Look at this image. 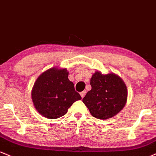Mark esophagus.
<instances>
[{
    "mask_svg": "<svg viewBox=\"0 0 156 156\" xmlns=\"http://www.w3.org/2000/svg\"><path fill=\"white\" fill-rule=\"evenodd\" d=\"M86 91H81V92L80 93V96H81L82 98H83L84 96H85V95H86Z\"/></svg>",
    "mask_w": 156,
    "mask_h": 156,
    "instance_id": "esophagus-1",
    "label": "esophagus"
}]
</instances>
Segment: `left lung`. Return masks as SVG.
Returning a JSON list of instances; mask_svg holds the SVG:
<instances>
[{
    "mask_svg": "<svg viewBox=\"0 0 156 156\" xmlns=\"http://www.w3.org/2000/svg\"><path fill=\"white\" fill-rule=\"evenodd\" d=\"M91 89L83 102L94 118L105 120L113 117L125 106L127 89L123 80L114 73L96 72L91 78Z\"/></svg>",
    "mask_w": 156,
    "mask_h": 156,
    "instance_id": "1",
    "label": "left lung"
}]
</instances>
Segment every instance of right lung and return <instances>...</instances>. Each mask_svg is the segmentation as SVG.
<instances>
[{"label":"right lung","mask_w":156,"mask_h":156,"mask_svg":"<svg viewBox=\"0 0 156 156\" xmlns=\"http://www.w3.org/2000/svg\"><path fill=\"white\" fill-rule=\"evenodd\" d=\"M32 99L40 114L49 119H59L81 97L68 79L66 69L51 68L45 71L34 83Z\"/></svg>","instance_id":"1"}]
</instances>
